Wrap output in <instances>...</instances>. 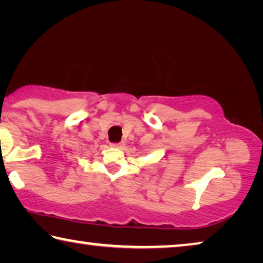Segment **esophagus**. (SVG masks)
<instances>
[{"label":"esophagus","instance_id":"34e87169","mask_svg":"<svg viewBox=\"0 0 263 263\" xmlns=\"http://www.w3.org/2000/svg\"><path fill=\"white\" fill-rule=\"evenodd\" d=\"M110 146H111V147H114V148H122L124 144H123V142H111Z\"/></svg>","mask_w":263,"mask_h":263}]
</instances>
